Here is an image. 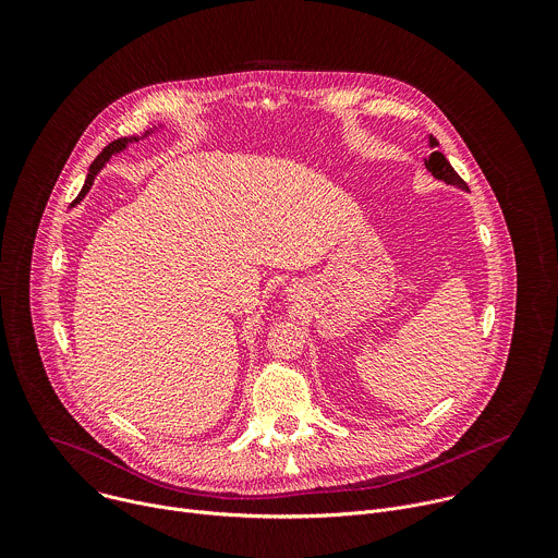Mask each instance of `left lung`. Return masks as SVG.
I'll return each mask as SVG.
<instances>
[{
  "mask_svg": "<svg viewBox=\"0 0 558 558\" xmlns=\"http://www.w3.org/2000/svg\"><path fill=\"white\" fill-rule=\"evenodd\" d=\"M428 147L433 149V154L424 160V165H426V169L433 173V178H437V180H441V182H447V184H451V186H456V189H460V191H469V184L458 175V171L451 167V162L447 160V156H444L441 151H437V147H439L437 138L428 136Z\"/></svg>",
  "mask_w": 558,
  "mask_h": 558,
  "instance_id": "1",
  "label": "left lung"
}]
</instances>
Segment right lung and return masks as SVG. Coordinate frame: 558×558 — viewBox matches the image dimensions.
I'll use <instances>...</instances> for the list:
<instances>
[{
	"mask_svg": "<svg viewBox=\"0 0 558 558\" xmlns=\"http://www.w3.org/2000/svg\"><path fill=\"white\" fill-rule=\"evenodd\" d=\"M162 125H158V128H151L149 132H145V136H130V138H119V141H114V143H109L98 156H96V160L92 162V167H89V173H87V178H85V184H83V189H81V193H78V197L72 202V206H76L85 195H87V191L92 189V184H94V178L98 175V171L107 165V160L111 158V156H117V154H121V151H125L132 143H138V141H143V138H147L149 134H154L156 130H160Z\"/></svg>",
	"mask_w": 558,
	"mask_h": 558,
	"instance_id": "right-lung-1",
	"label": "right lung"
}]
</instances>
